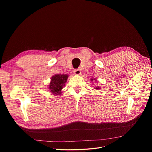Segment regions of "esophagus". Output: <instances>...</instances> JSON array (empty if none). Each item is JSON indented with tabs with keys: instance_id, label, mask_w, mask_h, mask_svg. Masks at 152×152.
Listing matches in <instances>:
<instances>
[{
	"instance_id": "34e87169",
	"label": "esophagus",
	"mask_w": 152,
	"mask_h": 152,
	"mask_svg": "<svg viewBox=\"0 0 152 152\" xmlns=\"http://www.w3.org/2000/svg\"><path fill=\"white\" fill-rule=\"evenodd\" d=\"M73 73H74L75 75H80L81 73V71L79 70V69H76L74 71H73Z\"/></svg>"
}]
</instances>
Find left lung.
Returning <instances> with one entry per match:
<instances>
[{
	"label": "left lung",
	"mask_w": 152,
	"mask_h": 152,
	"mask_svg": "<svg viewBox=\"0 0 152 152\" xmlns=\"http://www.w3.org/2000/svg\"><path fill=\"white\" fill-rule=\"evenodd\" d=\"M96 80V79L94 78V79H91V81H93V80ZM100 89V87H99L98 86L97 87H95V89Z\"/></svg>",
	"instance_id": "obj_1"
}]
</instances>
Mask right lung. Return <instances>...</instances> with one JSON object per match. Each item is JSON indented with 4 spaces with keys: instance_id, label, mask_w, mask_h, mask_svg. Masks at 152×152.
<instances>
[{
    "instance_id": "obj_1",
    "label": "right lung",
    "mask_w": 152,
    "mask_h": 152,
    "mask_svg": "<svg viewBox=\"0 0 152 152\" xmlns=\"http://www.w3.org/2000/svg\"><path fill=\"white\" fill-rule=\"evenodd\" d=\"M68 77V76L66 74H56L53 76L49 85V89L50 93L56 95L61 94V90L65 85Z\"/></svg>"
}]
</instances>
